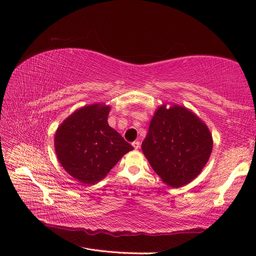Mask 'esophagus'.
Instances as JSON below:
<instances>
[{
    "mask_svg": "<svg viewBox=\"0 0 256 256\" xmlns=\"http://www.w3.org/2000/svg\"><path fill=\"white\" fill-rule=\"evenodd\" d=\"M132 146H134V150H138L141 147V143L138 141H134V142H132Z\"/></svg>",
    "mask_w": 256,
    "mask_h": 256,
    "instance_id": "esophagus-1",
    "label": "esophagus"
}]
</instances>
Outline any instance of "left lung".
<instances>
[{"mask_svg":"<svg viewBox=\"0 0 256 256\" xmlns=\"http://www.w3.org/2000/svg\"><path fill=\"white\" fill-rule=\"evenodd\" d=\"M142 150L162 182L173 188L200 173L212 150L205 124L184 106H160L150 122Z\"/></svg>","mask_w":256,"mask_h":256,"instance_id":"obj_1","label":"left lung"}]
</instances>
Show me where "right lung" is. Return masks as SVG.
I'll return each instance as SVG.
<instances>
[{"label": "right lung", "mask_w": 256, "mask_h": 256, "mask_svg": "<svg viewBox=\"0 0 256 256\" xmlns=\"http://www.w3.org/2000/svg\"><path fill=\"white\" fill-rule=\"evenodd\" d=\"M109 106L81 108L58 127L54 146L66 172L79 182L92 184L106 176L134 147L108 124Z\"/></svg>", "instance_id": "right-lung-1"}]
</instances>
